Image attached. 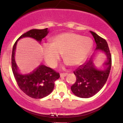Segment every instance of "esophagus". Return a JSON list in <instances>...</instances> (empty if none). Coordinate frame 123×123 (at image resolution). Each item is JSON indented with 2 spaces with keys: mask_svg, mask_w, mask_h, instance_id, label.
<instances>
[{
  "mask_svg": "<svg viewBox=\"0 0 123 123\" xmlns=\"http://www.w3.org/2000/svg\"><path fill=\"white\" fill-rule=\"evenodd\" d=\"M68 75V73H61L60 76L61 77H64L67 76Z\"/></svg>",
  "mask_w": 123,
  "mask_h": 123,
  "instance_id": "34e87169",
  "label": "esophagus"
}]
</instances>
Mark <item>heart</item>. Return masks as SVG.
Instances as JSON below:
<instances>
[{
    "instance_id": "b5f03b06",
    "label": "heart",
    "mask_w": 123,
    "mask_h": 123,
    "mask_svg": "<svg viewBox=\"0 0 123 123\" xmlns=\"http://www.w3.org/2000/svg\"><path fill=\"white\" fill-rule=\"evenodd\" d=\"M93 42L91 38L74 33L58 34L52 39L51 44H45L42 49L46 64L54 67L63 54L65 61L71 66L80 64L91 50Z\"/></svg>"
}]
</instances>
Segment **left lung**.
<instances>
[{
	"mask_svg": "<svg viewBox=\"0 0 123 123\" xmlns=\"http://www.w3.org/2000/svg\"><path fill=\"white\" fill-rule=\"evenodd\" d=\"M90 33L97 45L94 52H101L105 54L107 56V61L102 68L98 69L90 58L74 71L76 81L71 87V89L74 95L81 98H89L94 96L103 87L107 81L112 64L111 52L106 41L94 32Z\"/></svg>",
	"mask_w": 123,
	"mask_h": 123,
	"instance_id": "1",
	"label": "left lung"
}]
</instances>
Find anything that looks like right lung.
Segmentation results:
<instances>
[{
	"instance_id": "add662e5",
	"label": "right lung",
	"mask_w": 123,
	"mask_h": 123,
	"mask_svg": "<svg viewBox=\"0 0 123 123\" xmlns=\"http://www.w3.org/2000/svg\"><path fill=\"white\" fill-rule=\"evenodd\" d=\"M48 34V28L42 30L33 29L21 36L14 43L12 53V69L19 89L27 96L34 99H41L49 95L52 92L55 81L60 77L59 73L50 68L40 65L32 73L22 74L18 71L14 59L17 41L21 38L29 37L41 42Z\"/></svg>"
}]
</instances>
